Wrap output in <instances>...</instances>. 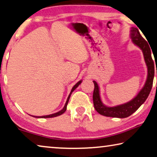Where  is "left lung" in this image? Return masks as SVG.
<instances>
[{
    "mask_svg": "<svg viewBox=\"0 0 157 157\" xmlns=\"http://www.w3.org/2000/svg\"><path fill=\"white\" fill-rule=\"evenodd\" d=\"M130 37L133 43L139 46L143 52L144 60H145L147 70H148V75H147L146 83L142 90L136 96V97L134 98L132 101L126 103L125 104L120 105V106L108 107L102 104L101 99H100L99 86L95 81H93L94 84V90L93 92L94 106L96 111L101 115L113 117V118H127L136 111L140 108V106L146 101L151 92V88H152L154 76V64L152 58H151V51H151V48L149 47L147 41L144 40L143 37L141 36L139 30L137 28L132 27L130 31Z\"/></svg>",
    "mask_w": 157,
    "mask_h": 157,
    "instance_id": "left-lung-1",
    "label": "left lung"
}]
</instances>
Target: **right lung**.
<instances>
[{"mask_svg":"<svg viewBox=\"0 0 157 157\" xmlns=\"http://www.w3.org/2000/svg\"><path fill=\"white\" fill-rule=\"evenodd\" d=\"M81 82L82 81H79L78 83L76 84L73 87H72V90H71V93H70V94H69V96H68V97H67V101H66V103H65V106H64V108L61 111H58V112H57V113H53V114H51V115H48V116H34V117H36V118H53V117H56V116H60V115H61V114H63L64 113V112L66 111V108H67V103H68V101H69V99H70V97H71V94H72V92H73V91L75 90V89L78 87V86L79 85V84L81 83Z\"/></svg>","mask_w":157,"mask_h":157,"instance_id":"obj_1","label":"right lung"}]
</instances>
